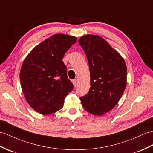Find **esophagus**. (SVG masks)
Wrapping results in <instances>:
<instances>
[{
	"label": "esophagus",
	"instance_id": "34e87169",
	"mask_svg": "<svg viewBox=\"0 0 153 153\" xmlns=\"http://www.w3.org/2000/svg\"><path fill=\"white\" fill-rule=\"evenodd\" d=\"M72 83H73V84H74V87H76L77 86V85H78V79H74V80L72 81Z\"/></svg>",
	"mask_w": 153,
	"mask_h": 153
}]
</instances>
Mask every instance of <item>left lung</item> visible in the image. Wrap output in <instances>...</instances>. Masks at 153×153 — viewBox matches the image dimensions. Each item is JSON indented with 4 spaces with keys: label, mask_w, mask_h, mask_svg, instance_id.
<instances>
[{
    "label": "left lung",
    "mask_w": 153,
    "mask_h": 153,
    "mask_svg": "<svg viewBox=\"0 0 153 153\" xmlns=\"http://www.w3.org/2000/svg\"><path fill=\"white\" fill-rule=\"evenodd\" d=\"M90 70L88 94L80 97L83 108L94 115L111 111L119 102L126 85L125 60L104 38L87 34L79 39Z\"/></svg>",
    "instance_id": "1"
}]
</instances>
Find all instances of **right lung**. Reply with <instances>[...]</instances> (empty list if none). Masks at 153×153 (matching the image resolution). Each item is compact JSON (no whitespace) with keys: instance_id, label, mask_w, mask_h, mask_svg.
<instances>
[{"instance_id":"obj_1","label":"right lung","mask_w":153,"mask_h":153,"mask_svg":"<svg viewBox=\"0 0 153 153\" xmlns=\"http://www.w3.org/2000/svg\"><path fill=\"white\" fill-rule=\"evenodd\" d=\"M77 38L56 34L36 45L25 59L19 77L27 103L42 115H49L63 107L74 85L67 77L62 59Z\"/></svg>"}]
</instances>
